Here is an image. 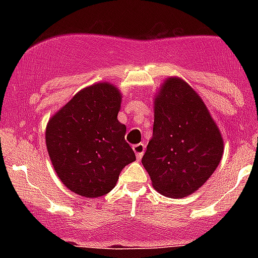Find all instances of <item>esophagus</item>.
I'll return each mask as SVG.
<instances>
[{
	"mask_svg": "<svg viewBox=\"0 0 258 258\" xmlns=\"http://www.w3.org/2000/svg\"><path fill=\"white\" fill-rule=\"evenodd\" d=\"M133 150L134 152H136V156L138 160H141L143 156V154H145V145L143 143H138V145H134L133 146Z\"/></svg>",
	"mask_w": 258,
	"mask_h": 258,
	"instance_id": "1",
	"label": "esophagus"
}]
</instances>
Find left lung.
<instances>
[{
	"label": "left lung",
	"mask_w": 258,
	"mask_h": 258,
	"mask_svg": "<svg viewBox=\"0 0 258 258\" xmlns=\"http://www.w3.org/2000/svg\"><path fill=\"white\" fill-rule=\"evenodd\" d=\"M222 152V137L202 98L183 80H166L155 99L154 133L142 157L155 190L187 197L213 174Z\"/></svg>",
	"instance_id": "1"
}]
</instances>
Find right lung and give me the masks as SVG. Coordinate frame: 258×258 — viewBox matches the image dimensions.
Segmentation results:
<instances>
[{
  "instance_id": "obj_1",
  "label": "right lung",
  "mask_w": 258,
  "mask_h": 258,
  "mask_svg": "<svg viewBox=\"0 0 258 258\" xmlns=\"http://www.w3.org/2000/svg\"><path fill=\"white\" fill-rule=\"evenodd\" d=\"M121 94L111 84L83 89L47 122L46 147L60 181L85 198L106 195L136 154L118 122Z\"/></svg>"
}]
</instances>
